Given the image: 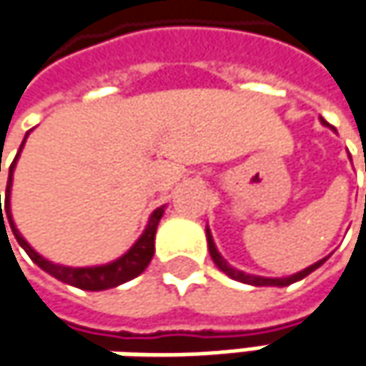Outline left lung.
Segmentation results:
<instances>
[{"label":"left lung","instance_id":"8db88e82","mask_svg":"<svg viewBox=\"0 0 366 366\" xmlns=\"http://www.w3.org/2000/svg\"><path fill=\"white\" fill-rule=\"evenodd\" d=\"M322 123H325V119H322ZM327 125V123H325ZM207 247H209V255H212V259H214V264H216L217 268L224 272V274H228L230 279H234V281H241V282H247V285H255V287H287V285H291V282L295 281H302L304 277H308L310 272H315L316 268L320 266V264H325V259H318L316 264L312 266H308V268H304L302 272H297V274H293V277H285V279H266V277H255V274H245V272H241V270H237V268H232L222 255H219V251L216 249V243H214V239H212V232H209V228H207Z\"/></svg>","mask_w":366,"mask_h":366}]
</instances>
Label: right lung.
I'll list each match as a JSON object with an SVG mask.
<instances>
[{
	"mask_svg": "<svg viewBox=\"0 0 366 366\" xmlns=\"http://www.w3.org/2000/svg\"><path fill=\"white\" fill-rule=\"evenodd\" d=\"M29 136V134H26ZM24 136V140H26ZM24 140L20 144V150L24 147ZM20 150L14 157L12 165H10V174H8V186H6V199H4V212H6V217L10 219V228L16 237L18 245L22 249L29 253V257L39 266L44 268L48 274H51L54 279L58 281L66 282V285H73V287H79V289H85V291H102V289H111V287H117L121 282L132 281L136 279L138 274L144 272V268L150 264L152 259V253H154V232H157V226H159V219L163 216V207L154 209L149 217V224L144 228V232L140 234V239L132 245V249L127 253H123L119 259L111 262V264H104V266H87V268H71V266H62V264H51L46 257H41L37 251L33 249L24 237L18 232V228L12 222V212H10V188H12V174H14V167H16L18 157H20ZM1 197V194H0ZM4 212H1V203H0V214L1 219H4ZM6 228V224H4Z\"/></svg>",
	"mask_w": 366,
	"mask_h": 366,
	"instance_id": "add662e5",
	"label": "right lung"
}]
</instances>
